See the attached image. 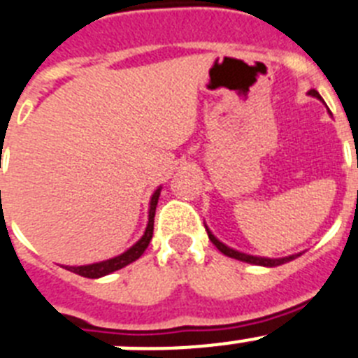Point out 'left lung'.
I'll use <instances>...</instances> for the list:
<instances>
[{
    "mask_svg": "<svg viewBox=\"0 0 358 358\" xmlns=\"http://www.w3.org/2000/svg\"><path fill=\"white\" fill-rule=\"evenodd\" d=\"M310 95L312 97H317L321 99V95H319V92H315V90H310ZM207 234H209V239L213 241V245H216V248L220 250L222 254H225V256L229 257H234V259H239V261H245V263H250V265H261V266H279L282 265V263H288V261L295 259L297 256H301V254H294V256H288V257H279V259H270V257H259V256H250V254H243V252H238V250H234V248L227 247V245H223L220 239L216 238V236L213 234V232L207 229Z\"/></svg>",
    "mask_w": 358,
    "mask_h": 358,
    "instance_id": "1",
    "label": "left lung"
}]
</instances>
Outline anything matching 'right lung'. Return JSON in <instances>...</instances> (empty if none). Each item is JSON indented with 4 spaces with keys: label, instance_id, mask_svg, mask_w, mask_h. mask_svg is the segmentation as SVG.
Segmentation results:
<instances>
[{
    "label": "right lung",
    "instance_id": "right-lung-1",
    "mask_svg": "<svg viewBox=\"0 0 358 358\" xmlns=\"http://www.w3.org/2000/svg\"><path fill=\"white\" fill-rule=\"evenodd\" d=\"M162 187H158L157 191L153 192V196H151V201H149V222L148 227H145V232L131 248H127L126 252L120 254L117 257H111V259L101 261V263H93V265H83V266H64L66 270L73 273H79L83 278H90V279H97L102 278V275H108V273L115 272V270L124 268L126 265L136 261L138 257L144 254V250L148 248L149 241L153 238V225H155V210H157V203H158V196H160Z\"/></svg>",
    "mask_w": 358,
    "mask_h": 358
}]
</instances>
